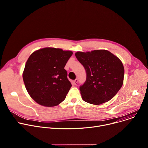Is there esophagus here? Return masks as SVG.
Segmentation results:
<instances>
[{"label":"esophagus","instance_id":"esophagus-1","mask_svg":"<svg viewBox=\"0 0 148 148\" xmlns=\"http://www.w3.org/2000/svg\"><path fill=\"white\" fill-rule=\"evenodd\" d=\"M77 82H78V81H77V79H75V80H74L73 81V84H74V85H77Z\"/></svg>","mask_w":148,"mask_h":148}]
</instances>
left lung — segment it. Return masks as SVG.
<instances>
[{"label": "left lung", "mask_w": 148, "mask_h": 148, "mask_svg": "<svg viewBox=\"0 0 148 148\" xmlns=\"http://www.w3.org/2000/svg\"><path fill=\"white\" fill-rule=\"evenodd\" d=\"M75 55L87 73L85 83L79 87L82 99L94 105L111 99L123 82L124 67L120 59L106 50L77 51Z\"/></svg>", "instance_id": "8db88e82"}]
</instances>
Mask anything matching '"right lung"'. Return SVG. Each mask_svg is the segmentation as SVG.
I'll list each match as a JSON object with an SVG mask.
<instances>
[{
	"label": "right lung",
	"instance_id": "add662e5",
	"mask_svg": "<svg viewBox=\"0 0 148 148\" xmlns=\"http://www.w3.org/2000/svg\"><path fill=\"white\" fill-rule=\"evenodd\" d=\"M73 54L70 50L45 47L30 56L23 79L29 94L37 103L53 107L65 99L72 86L64 67Z\"/></svg>",
	"mask_w": 148,
	"mask_h": 148
}]
</instances>
